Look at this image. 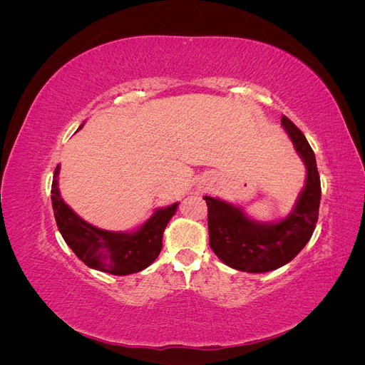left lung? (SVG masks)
Masks as SVG:
<instances>
[{"label": "left lung", "instance_id": "obj_1", "mask_svg": "<svg viewBox=\"0 0 365 365\" xmlns=\"http://www.w3.org/2000/svg\"><path fill=\"white\" fill-rule=\"evenodd\" d=\"M282 126L306 165V181L291 213L277 222H259L242 208L204 196L208 207L210 248L228 267L244 272H268L289 263L312 237L318 220L322 184L315 153L303 132L284 117Z\"/></svg>", "mask_w": 365, "mask_h": 365}]
</instances>
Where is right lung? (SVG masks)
<instances>
[{"label":"right lung","instance_id":"obj_1","mask_svg":"<svg viewBox=\"0 0 365 365\" xmlns=\"http://www.w3.org/2000/svg\"><path fill=\"white\" fill-rule=\"evenodd\" d=\"M59 169L58 164L51 184L54 219L63 240L86 267L114 275H128L143 271L155 262L163 248L164 228L176 213L178 202L155 210L145 224L129 233L102 230L88 224L63 202L58 182Z\"/></svg>","mask_w":365,"mask_h":365}]
</instances>
